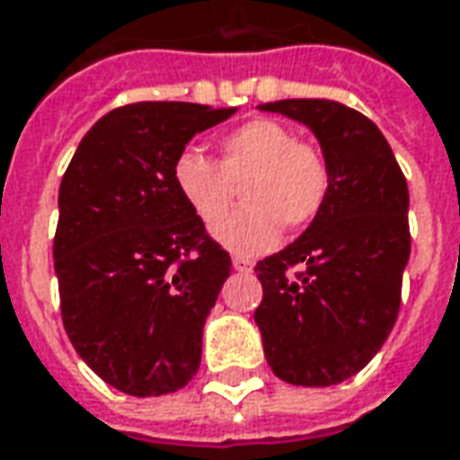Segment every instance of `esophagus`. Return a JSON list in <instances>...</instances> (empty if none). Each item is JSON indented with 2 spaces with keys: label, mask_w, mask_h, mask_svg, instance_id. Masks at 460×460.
<instances>
[{
  "label": "esophagus",
  "mask_w": 460,
  "mask_h": 460,
  "mask_svg": "<svg viewBox=\"0 0 460 460\" xmlns=\"http://www.w3.org/2000/svg\"><path fill=\"white\" fill-rule=\"evenodd\" d=\"M233 268H235L237 273H251V270H252V261H248V258H243V255H235V258H233Z\"/></svg>",
  "instance_id": "esophagus-1"
}]
</instances>
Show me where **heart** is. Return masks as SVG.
Segmentation results:
<instances>
[{"mask_svg":"<svg viewBox=\"0 0 460 460\" xmlns=\"http://www.w3.org/2000/svg\"><path fill=\"white\" fill-rule=\"evenodd\" d=\"M220 166L205 154L184 149L174 159L172 181L181 202L202 225L219 223L243 187L246 209L212 230L233 252H263L288 227H306L329 194V164L311 144L296 141L283 123L255 119L220 141Z\"/></svg>","mask_w":460,"mask_h":460,"instance_id":"obj_1","label":"heart"}]
</instances>
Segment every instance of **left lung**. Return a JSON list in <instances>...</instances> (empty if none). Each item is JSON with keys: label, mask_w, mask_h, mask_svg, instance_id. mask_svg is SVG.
I'll return each mask as SVG.
<instances>
[{"label": "left lung", "mask_w": 460, "mask_h": 460, "mask_svg": "<svg viewBox=\"0 0 460 460\" xmlns=\"http://www.w3.org/2000/svg\"><path fill=\"white\" fill-rule=\"evenodd\" d=\"M261 111L304 123L329 164L316 220L255 270L263 301L255 323L273 375L329 387L380 352L400 309L410 258L408 181L382 131L329 98H286ZM301 265L304 274L290 273Z\"/></svg>", "instance_id": "8db88e82"}]
</instances>
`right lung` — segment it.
Returning <instances> with one entry per match:
<instances>
[{"mask_svg": "<svg viewBox=\"0 0 460 460\" xmlns=\"http://www.w3.org/2000/svg\"><path fill=\"white\" fill-rule=\"evenodd\" d=\"M237 108L146 101L106 113L60 181L52 245L60 311L80 359L134 397L192 380L230 255L181 202L172 166Z\"/></svg>", "mask_w": 460, "mask_h": 460, "instance_id": "right-lung-1", "label": "right lung"}]
</instances>
